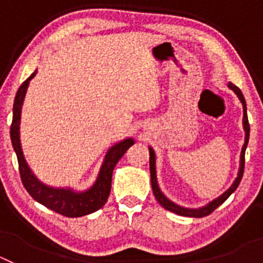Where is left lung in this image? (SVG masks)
I'll use <instances>...</instances> for the list:
<instances>
[{
	"label": "left lung",
	"mask_w": 263,
	"mask_h": 263,
	"mask_svg": "<svg viewBox=\"0 0 263 263\" xmlns=\"http://www.w3.org/2000/svg\"><path fill=\"white\" fill-rule=\"evenodd\" d=\"M229 88L234 90V93L238 96L240 101L242 103L243 106V129H245V143L242 146V150H241V162H240V171H238V175H237L236 180H234L233 184L231 185V188L225 191L224 194L221 195L220 197L215 199L213 201H211L208 205L201 206V208H197V210H190V208H183V206L176 205L175 203H173L171 200H168L166 196H164L162 192H160L159 187H158V182H157V171H155V154L154 150L152 147H148V152H150V175H152V187H153V192H154L155 199L158 200V203L160 205L163 206L164 210L170 211V212H174L176 215L180 216H187V217H204V216H208L213 212V211L217 208V206L221 205L225 200H227L228 197L231 196L234 191L237 190L238 184H240L241 179H242L243 175V167H245V150L246 146H248V142H249V132H250V126H249V120H248V115H246V103L245 99H243L242 92L240 90V88H237L236 85L229 83Z\"/></svg>",
	"instance_id": "8db88e82"
}]
</instances>
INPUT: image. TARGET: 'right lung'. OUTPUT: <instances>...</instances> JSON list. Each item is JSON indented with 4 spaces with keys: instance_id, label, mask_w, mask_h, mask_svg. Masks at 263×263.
Instances as JSON below:
<instances>
[{
    "instance_id": "add662e5",
    "label": "right lung",
    "mask_w": 263,
    "mask_h": 263,
    "mask_svg": "<svg viewBox=\"0 0 263 263\" xmlns=\"http://www.w3.org/2000/svg\"><path fill=\"white\" fill-rule=\"evenodd\" d=\"M35 73L36 71L27 80L23 81L15 95L13 106V122L10 126L11 143H13L14 152L17 154L18 167H20V175L23 187L26 188V191L34 200L41 203L42 205L47 206L48 210L66 216V217H80V216L96 212L108 200L111 187V174H113L116 164L121 159V157L126 153L127 148L134 145V141L132 138H126L109 148V152L105 155V160L100 170L99 176H97L96 183L87 191L75 192L71 188H53L39 182L23 158L20 142L21 109H22L23 100L26 96L30 80L35 76Z\"/></svg>"
}]
</instances>
